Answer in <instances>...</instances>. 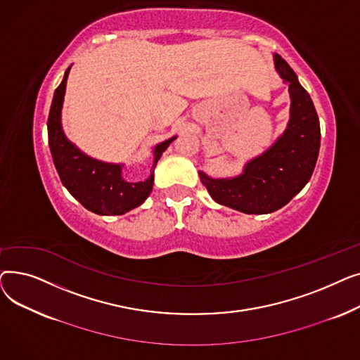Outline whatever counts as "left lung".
<instances>
[{
    "label": "left lung",
    "mask_w": 360,
    "mask_h": 360,
    "mask_svg": "<svg viewBox=\"0 0 360 360\" xmlns=\"http://www.w3.org/2000/svg\"><path fill=\"white\" fill-rule=\"evenodd\" d=\"M274 68L289 86V122L283 134L259 156L245 163L242 174L212 178L200 172L212 198L245 214H269L286 205L312 176L319 153V120L309 93L278 53Z\"/></svg>",
    "instance_id": "8db88e82"
}]
</instances>
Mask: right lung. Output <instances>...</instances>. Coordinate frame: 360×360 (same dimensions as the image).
<instances>
[{
    "instance_id": "obj_1",
    "label": "right lung",
    "mask_w": 360,
    "mask_h": 360,
    "mask_svg": "<svg viewBox=\"0 0 360 360\" xmlns=\"http://www.w3.org/2000/svg\"><path fill=\"white\" fill-rule=\"evenodd\" d=\"M70 70L71 65L53 93L48 118V141L56 172L68 193L89 212L101 216L125 214L141 205L150 195L155 182V167L163 151L176 136L153 147V165L147 179L139 182L127 181L122 176L124 163L94 159L67 139L61 117Z\"/></svg>"
}]
</instances>
